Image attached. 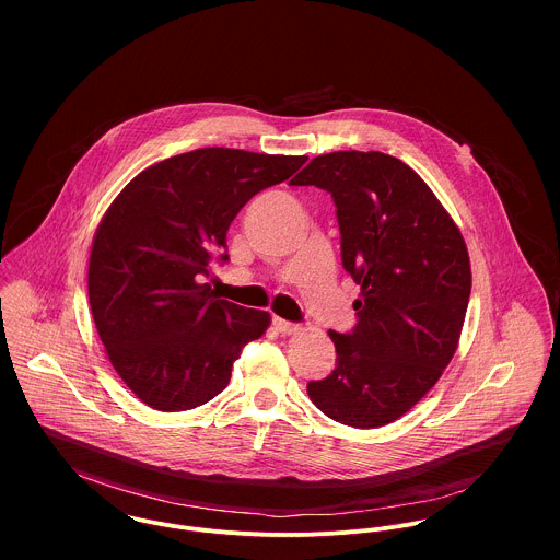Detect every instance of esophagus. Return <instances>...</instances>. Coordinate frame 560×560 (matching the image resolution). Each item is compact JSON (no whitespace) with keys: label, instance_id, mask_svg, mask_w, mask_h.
<instances>
[{"label":"esophagus","instance_id":"esophagus-1","mask_svg":"<svg viewBox=\"0 0 560 560\" xmlns=\"http://www.w3.org/2000/svg\"><path fill=\"white\" fill-rule=\"evenodd\" d=\"M273 327H276L280 334H284V336L300 331V325H295V323H291V320L280 319V317H273Z\"/></svg>","mask_w":560,"mask_h":560}]
</instances>
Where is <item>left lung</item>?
Masks as SVG:
<instances>
[{
    "mask_svg": "<svg viewBox=\"0 0 560 560\" xmlns=\"http://www.w3.org/2000/svg\"><path fill=\"white\" fill-rule=\"evenodd\" d=\"M291 185L331 194L342 267L360 284L358 323L349 334L329 329L336 369L308 384V397L355 429L395 422L459 345L472 289L466 241L429 185L393 155H319Z\"/></svg>",
    "mask_w": 560,
    "mask_h": 560,
    "instance_id": "1",
    "label": "left lung"
}]
</instances>
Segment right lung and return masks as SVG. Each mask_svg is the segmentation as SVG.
Listing matches in <instances>:
<instances>
[{
	"mask_svg": "<svg viewBox=\"0 0 560 560\" xmlns=\"http://www.w3.org/2000/svg\"><path fill=\"white\" fill-rule=\"evenodd\" d=\"M308 158L198 149L140 172L109 205L90 252L88 298L107 358L129 390L160 411L218 397L269 313L220 300L211 262L243 205Z\"/></svg>",
	"mask_w": 560,
	"mask_h": 560,
	"instance_id": "add662e5",
	"label": "right lung"
}]
</instances>
